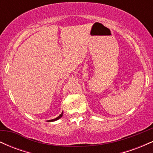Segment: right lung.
<instances>
[{
    "instance_id": "add662e5",
    "label": "right lung",
    "mask_w": 153,
    "mask_h": 153,
    "mask_svg": "<svg viewBox=\"0 0 153 153\" xmlns=\"http://www.w3.org/2000/svg\"><path fill=\"white\" fill-rule=\"evenodd\" d=\"M62 115H63V111L62 112V113H61V114H59L58 117H57V118H55V119H50V120H48L47 121V122H54V121H57V120H58L59 119H60L61 117H62Z\"/></svg>"
}]
</instances>
